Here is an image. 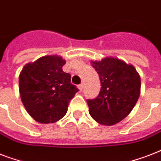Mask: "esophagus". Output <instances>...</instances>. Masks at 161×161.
<instances>
[{"label":"esophagus","instance_id":"esophagus-1","mask_svg":"<svg viewBox=\"0 0 161 161\" xmlns=\"http://www.w3.org/2000/svg\"><path fill=\"white\" fill-rule=\"evenodd\" d=\"M83 87H84V86H83V83H81L80 85H78V89H79V90H80V91L83 90Z\"/></svg>","mask_w":161,"mask_h":161}]
</instances>
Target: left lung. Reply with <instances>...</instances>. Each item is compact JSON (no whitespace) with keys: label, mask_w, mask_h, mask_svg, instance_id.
<instances>
[{"label":"left lung","mask_w":161,"mask_h":161,"mask_svg":"<svg viewBox=\"0 0 161 161\" xmlns=\"http://www.w3.org/2000/svg\"><path fill=\"white\" fill-rule=\"evenodd\" d=\"M101 83L99 94L88 100V112L96 122L116 125L130 114L140 94V76L132 64L113 57L91 61Z\"/></svg>","instance_id":"left-lung-1"}]
</instances>
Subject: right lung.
Masks as SVG:
<instances>
[{"label": "right lung", "instance_id": "add662e5", "mask_svg": "<svg viewBox=\"0 0 161 161\" xmlns=\"http://www.w3.org/2000/svg\"><path fill=\"white\" fill-rule=\"evenodd\" d=\"M66 61L47 55L26 63L19 75L21 102L30 116L41 124H53L65 116L69 101L78 92L71 75L63 71Z\"/></svg>", "mask_w": 161, "mask_h": 161}]
</instances>
